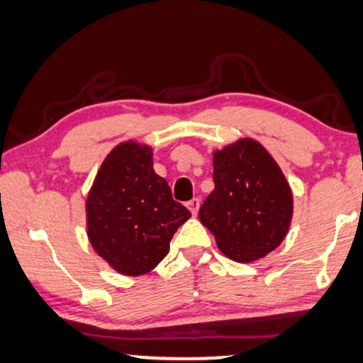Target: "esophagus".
<instances>
[{
	"label": "esophagus",
	"mask_w": 363,
	"mask_h": 363,
	"mask_svg": "<svg viewBox=\"0 0 363 363\" xmlns=\"http://www.w3.org/2000/svg\"><path fill=\"white\" fill-rule=\"evenodd\" d=\"M186 206H188V210L191 211V215H196V213H199V208H200V200L193 199V200L188 201Z\"/></svg>",
	"instance_id": "obj_1"
}]
</instances>
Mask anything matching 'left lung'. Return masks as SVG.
Instances as JSON below:
<instances>
[{
  "mask_svg": "<svg viewBox=\"0 0 363 363\" xmlns=\"http://www.w3.org/2000/svg\"><path fill=\"white\" fill-rule=\"evenodd\" d=\"M215 190L200 206V222L220 252L250 263L284 242L294 215L289 182L272 155L252 138L213 152Z\"/></svg>",
  "mask_w": 363,
  "mask_h": 363,
  "instance_id": "obj_1",
  "label": "left lung"
}]
</instances>
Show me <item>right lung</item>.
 <instances>
[{"instance_id":"obj_1","label":"right lung","mask_w":363,"mask_h":363,"mask_svg":"<svg viewBox=\"0 0 363 363\" xmlns=\"http://www.w3.org/2000/svg\"><path fill=\"white\" fill-rule=\"evenodd\" d=\"M153 170V150L128 140L103 160L86 196V232L93 250L121 275L152 272L190 218Z\"/></svg>"}]
</instances>
